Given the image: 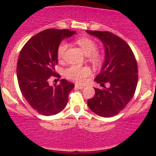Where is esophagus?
I'll use <instances>...</instances> for the list:
<instances>
[{
    "label": "esophagus",
    "instance_id": "esophagus-1",
    "mask_svg": "<svg viewBox=\"0 0 156 156\" xmlns=\"http://www.w3.org/2000/svg\"><path fill=\"white\" fill-rule=\"evenodd\" d=\"M84 86H80V85L78 84H76L75 85V89H84Z\"/></svg>",
    "mask_w": 156,
    "mask_h": 156
}]
</instances>
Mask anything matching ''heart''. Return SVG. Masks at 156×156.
I'll use <instances>...</instances> for the list:
<instances>
[{
    "label": "heart",
    "mask_w": 156,
    "mask_h": 156,
    "mask_svg": "<svg viewBox=\"0 0 156 156\" xmlns=\"http://www.w3.org/2000/svg\"><path fill=\"white\" fill-rule=\"evenodd\" d=\"M76 43L81 47L84 53L89 55V60L94 64H99L101 62L102 57L98 52H97V43L89 37H80ZM68 43L62 42L58 48V58L59 61L65 59V54L68 49ZM91 74V70L87 66H77L71 65L65 70V76L69 80L76 82L78 83H83L86 82V78Z\"/></svg>",
    "instance_id": "1"
}]
</instances>
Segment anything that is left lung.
<instances>
[{
	"label": "left lung",
	"mask_w": 156,
	"mask_h": 156,
	"mask_svg": "<svg viewBox=\"0 0 156 156\" xmlns=\"http://www.w3.org/2000/svg\"><path fill=\"white\" fill-rule=\"evenodd\" d=\"M102 41L105 60L94 81L104 89H94L95 94L88 100L90 110L102 117L117 115L134 96L138 81L137 64L132 50L122 38L110 32L86 30ZM110 83L107 88L104 83Z\"/></svg>",
	"instance_id": "1"
}]
</instances>
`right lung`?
<instances>
[{
	"label": "right lung",
	"mask_w": 156,
	"mask_h": 156,
	"mask_svg": "<svg viewBox=\"0 0 156 156\" xmlns=\"http://www.w3.org/2000/svg\"><path fill=\"white\" fill-rule=\"evenodd\" d=\"M75 33L68 29L43 30L32 37L19 53L16 67L19 89L30 107L40 114L55 115L66 107L74 85L62 79L59 85L50 86L49 80L56 76L55 67L61 42Z\"/></svg>",
	"instance_id": "obj_1"
}]
</instances>
